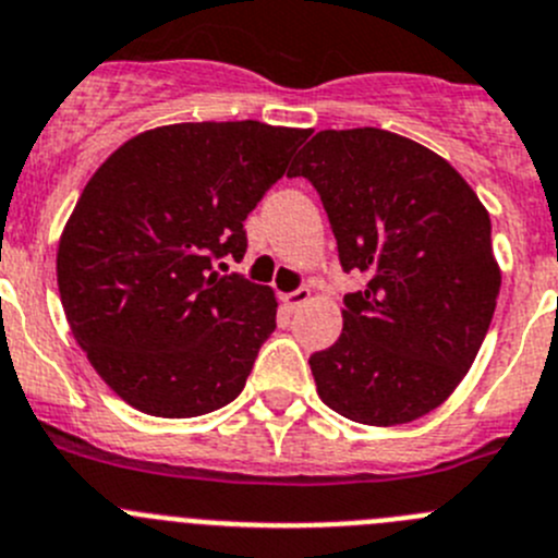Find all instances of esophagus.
<instances>
[{
    "mask_svg": "<svg viewBox=\"0 0 558 558\" xmlns=\"http://www.w3.org/2000/svg\"><path fill=\"white\" fill-rule=\"evenodd\" d=\"M311 300V289H296V291H289V294H283V303H286V308L289 311H296V308H303L305 303H308Z\"/></svg>",
    "mask_w": 558,
    "mask_h": 558,
    "instance_id": "34e87169",
    "label": "esophagus"
}]
</instances>
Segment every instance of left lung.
Returning <instances> with one entry per match:
<instances>
[{
  "instance_id": "left-lung-1",
  "label": "left lung",
  "mask_w": 558,
  "mask_h": 558,
  "mask_svg": "<svg viewBox=\"0 0 558 558\" xmlns=\"http://www.w3.org/2000/svg\"><path fill=\"white\" fill-rule=\"evenodd\" d=\"M325 203L343 272V332L311 355L316 393L366 426L410 424L454 393L473 366L501 269L490 215L444 156L385 129H327L294 159Z\"/></svg>"
}]
</instances>
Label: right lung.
Returning a JSON list of instances; mask_svg holds the SVG:
<instances>
[{"instance_id": "obj_1", "label": "right lung", "mask_w": 558, "mask_h": 558, "mask_svg": "<svg viewBox=\"0 0 558 558\" xmlns=\"http://www.w3.org/2000/svg\"><path fill=\"white\" fill-rule=\"evenodd\" d=\"M308 134L173 123L126 140L87 181L62 228L57 286L90 366L134 410L195 418L242 393L278 300L215 264L242 258V222Z\"/></svg>"}]
</instances>
